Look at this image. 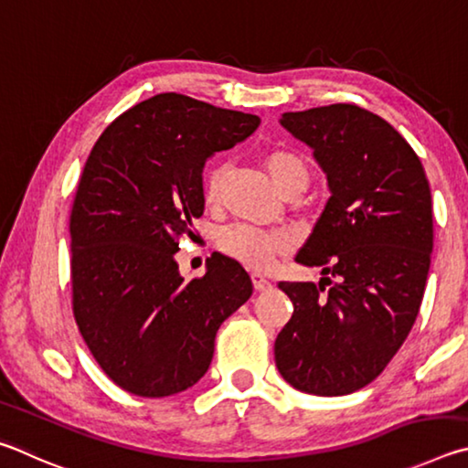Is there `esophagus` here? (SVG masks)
<instances>
[{
    "mask_svg": "<svg viewBox=\"0 0 468 468\" xmlns=\"http://www.w3.org/2000/svg\"><path fill=\"white\" fill-rule=\"evenodd\" d=\"M252 285H255V290H257V292H263V290H269V288H271V282H269L265 275H261V273H252Z\"/></svg>",
    "mask_w": 468,
    "mask_h": 468,
    "instance_id": "obj_1",
    "label": "esophagus"
}]
</instances>
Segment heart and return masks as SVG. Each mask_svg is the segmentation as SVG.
Returning a JSON list of instances; mask_svg holds the SVG:
<instances>
[{
    "mask_svg": "<svg viewBox=\"0 0 468 468\" xmlns=\"http://www.w3.org/2000/svg\"><path fill=\"white\" fill-rule=\"evenodd\" d=\"M263 162L269 176L283 195L290 191L302 193L308 186L310 168L302 155L288 150H273L265 155ZM221 175L224 170L219 166H213L205 175V199L209 203L218 199ZM219 247L240 263L263 271L271 267L275 257L292 249V236L288 232H265L250 226H232L221 232Z\"/></svg>",
    "mask_w": 468,
    "mask_h": 468,
    "instance_id": "1",
    "label": "heart"
}]
</instances>
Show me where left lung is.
Wrapping results in <instances>:
<instances>
[{
  "mask_svg": "<svg viewBox=\"0 0 468 468\" xmlns=\"http://www.w3.org/2000/svg\"><path fill=\"white\" fill-rule=\"evenodd\" d=\"M282 127L313 147L331 197L296 263L321 282H282L293 304L275 339L293 388L339 397L364 388L403 346L428 282L430 183L399 131L356 104L283 112Z\"/></svg>",
  "mask_w": 468,
  "mask_h": 468,
  "instance_id": "1",
  "label": "left lung"
}]
</instances>
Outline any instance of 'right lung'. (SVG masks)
Returning a JSON list of instances; mask_svg holds the SVG:
<instances>
[{
  "label": "right lung",
  "instance_id": "right-lung-1",
  "mask_svg": "<svg viewBox=\"0 0 468 468\" xmlns=\"http://www.w3.org/2000/svg\"><path fill=\"white\" fill-rule=\"evenodd\" d=\"M257 114L164 92L98 137L73 199V316L98 366L137 397H170L207 372L216 333L250 298L239 261L185 282L175 255L203 216L205 160L255 133Z\"/></svg>",
  "mask_w": 468,
  "mask_h": 468
}]
</instances>
